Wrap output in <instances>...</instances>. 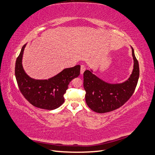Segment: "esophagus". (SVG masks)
Listing matches in <instances>:
<instances>
[{
    "instance_id": "1",
    "label": "esophagus",
    "mask_w": 155,
    "mask_h": 155,
    "mask_svg": "<svg viewBox=\"0 0 155 155\" xmlns=\"http://www.w3.org/2000/svg\"><path fill=\"white\" fill-rule=\"evenodd\" d=\"M85 66H84V65H81V71H80V73L81 75H83L84 72L85 71Z\"/></svg>"
}]
</instances>
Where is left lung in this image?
<instances>
[{
  "label": "left lung",
  "instance_id": "left-lung-1",
  "mask_svg": "<svg viewBox=\"0 0 155 155\" xmlns=\"http://www.w3.org/2000/svg\"><path fill=\"white\" fill-rule=\"evenodd\" d=\"M134 68L130 78L120 84H110L102 81L85 70L84 73V87L85 101L92 111L99 113H107L119 108L133 95L139 77L138 60L132 48Z\"/></svg>",
  "mask_w": 155,
  "mask_h": 155
}]
</instances>
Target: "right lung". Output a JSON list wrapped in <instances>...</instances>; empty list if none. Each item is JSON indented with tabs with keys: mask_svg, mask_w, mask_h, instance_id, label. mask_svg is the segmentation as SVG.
I'll list each match as a JSON object with an SVG mask.
<instances>
[{
	"mask_svg": "<svg viewBox=\"0 0 155 155\" xmlns=\"http://www.w3.org/2000/svg\"><path fill=\"white\" fill-rule=\"evenodd\" d=\"M25 46H22L15 65V76L20 92L27 101L36 107L48 110L59 107L64 104V95L70 82L80 75V66L64 69L49 80H34L25 73L22 68V58Z\"/></svg>",
	"mask_w": 155,
	"mask_h": 155,
	"instance_id": "right-lung-1",
	"label": "right lung"
}]
</instances>
